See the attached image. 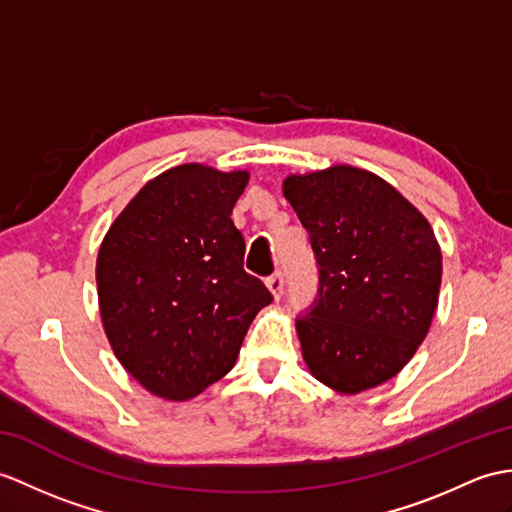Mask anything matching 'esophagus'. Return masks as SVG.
<instances>
[{
  "label": "esophagus",
  "instance_id": "1",
  "mask_svg": "<svg viewBox=\"0 0 512 512\" xmlns=\"http://www.w3.org/2000/svg\"><path fill=\"white\" fill-rule=\"evenodd\" d=\"M266 285H268V290H270V294H272V299L279 301L281 294H283V279H281L279 272H275V275L268 277Z\"/></svg>",
  "mask_w": 512,
  "mask_h": 512
}]
</instances>
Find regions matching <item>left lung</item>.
<instances>
[{"label": "left lung", "mask_w": 512, "mask_h": 512, "mask_svg": "<svg viewBox=\"0 0 512 512\" xmlns=\"http://www.w3.org/2000/svg\"><path fill=\"white\" fill-rule=\"evenodd\" d=\"M283 196L320 266L318 303L296 320L307 371L340 395L386 384L436 314L443 253L432 224L382 176L347 163L288 174Z\"/></svg>", "instance_id": "8db88e82"}]
</instances>
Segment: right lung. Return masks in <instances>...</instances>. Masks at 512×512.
Returning a JSON list of instances; mask_svg holds the SVG:
<instances>
[{"instance_id":"right-lung-1","label":"right lung","mask_w":512,"mask_h":512,"mask_svg":"<svg viewBox=\"0 0 512 512\" xmlns=\"http://www.w3.org/2000/svg\"><path fill=\"white\" fill-rule=\"evenodd\" d=\"M248 170L183 163L139 189L95 259L104 334L150 395L189 401L227 375L272 296L231 220Z\"/></svg>"}]
</instances>
